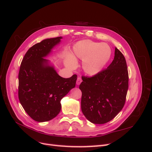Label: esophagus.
<instances>
[{"instance_id":"esophagus-1","label":"esophagus","mask_w":152,"mask_h":152,"mask_svg":"<svg viewBox=\"0 0 152 152\" xmlns=\"http://www.w3.org/2000/svg\"><path fill=\"white\" fill-rule=\"evenodd\" d=\"M82 79L81 77H78L77 79V85H80V84L82 82Z\"/></svg>"}]
</instances>
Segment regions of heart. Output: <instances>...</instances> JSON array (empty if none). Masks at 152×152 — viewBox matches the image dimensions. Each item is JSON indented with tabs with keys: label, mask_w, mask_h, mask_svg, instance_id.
<instances>
[{
	"label": "heart",
	"mask_w": 152,
	"mask_h": 152,
	"mask_svg": "<svg viewBox=\"0 0 152 152\" xmlns=\"http://www.w3.org/2000/svg\"><path fill=\"white\" fill-rule=\"evenodd\" d=\"M111 50L107 44H99L89 40L77 42L73 47V56L83 60L82 68L87 74L95 75L98 73L109 60ZM68 66H75L74 59L70 58L68 63Z\"/></svg>",
	"instance_id": "b5f03b06"
}]
</instances>
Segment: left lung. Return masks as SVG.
<instances>
[{
    "mask_svg": "<svg viewBox=\"0 0 152 152\" xmlns=\"http://www.w3.org/2000/svg\"><path fill=\"white\" fill-rule=\"evenodd\" d=\"M81 109L87 120L103 124L112 121L125 104L129 73L125 57L117 48L112 63L92 77L82 76Z\"/></svg>",
    "mask_w": 152,
    "mask_h": 152,
    "instance_id": "obj_1",
    "label": "left lung"
}]
</instances>
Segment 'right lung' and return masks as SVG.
<instances>
[{"instance_id":"obj_1","label":"right lung","mask_w":152,"mask_h":152,"mask_svg":"<svg viewBox=\"0 0 152 152\" xmlns=\"http://www.w3.org/2000/svg\"><path fill=\"white\" fill-rule=\"evenodd\" d=\"M61 37L48 39L31 47L25 54L18 74V98L27 114L33 120L46 122L58 115L61 100L72 88L77 79L59 76L43 58L60 42Z\"/></svg>"}]
</instances>
